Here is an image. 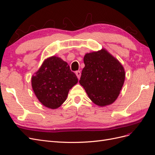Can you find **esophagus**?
I'll list each match as a JSON object with an SVG mask.
<instances>
[{"label":"esophagus","instance_id":"34e87169","mask_svg":"<svg viewBox=\"0 0 155 155\" xmlns=\"http://www.w3.org/2000/svg\"><path fill=\"white\" fill-rule=\"evenodd\" d=\"M75 73H76V76H77V77H78V79L80 78V77H81V72H80V71H79V70H78V71H76V72H75Z\"/></svg>","mask_w":155,"mask_h":155}]
</instances>
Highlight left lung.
<instances>
[{
    "label": "left lung",
    "mask_w": 155,
    "mask_h": 155,
    "mask_svg": "<svg viewBox=\"0 0 155 155\" xmlns=\"http://www.w3.org/2000/svg\"><path fill=\"white\" fill-rule=\"evenodd\" d=\"M79 83L94 104L105 107L118 98L125 78L124 67L106 49L87 53Z\"/></svg>",
    "instance_id": "8db88e82"
}]
</instances>
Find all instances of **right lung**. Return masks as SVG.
Segmentation results:
<instances>
[{
    "instance_id": "obj_1",
    "label": "right lung",
    "mask_w": 155,
    "mask_h": 155,
    "mask_svg": "<svg viewBox=\"0 0 155 155\" xmlns=\"http://www.w3.org/2000/svg\"><path fill=\"white\" fill-rule=\"evenodd\" d=\"M31 87L38 100L45 107L56 109L67 100L70 89L78 79L66 61L57 56L46 59L31 76Z\"/></svg>"
}]
</instances>
